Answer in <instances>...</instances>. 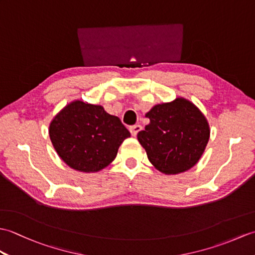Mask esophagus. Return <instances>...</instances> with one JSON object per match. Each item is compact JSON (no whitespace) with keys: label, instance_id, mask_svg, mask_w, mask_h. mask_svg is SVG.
Returning a JSON list of instances; mask_svg holds the SVG:
<instances>
[{"label":"esophagus","instance_id":"34e87169","mask_svg":"<svg viewBox=\"0 0 255 255\" xmlns=\"http://www.w3.org/2000/svg\"><path fill=\"white\" fill-rule=\"evenodd\" d=\"M142 129V127L140 126V125H133V126H131L130 127V132H131V134L133 137H136L137 136V133L141 130Z\"/></svg>","mask_w":255,"mask_h":255}]
</instances>
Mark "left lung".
<instances>
[{
  "label": "left lung",
  "instance_id": "left-lung-1",
  "mask_svg": "<svg viewBox=\"0 0 255 255\" xmlns=\"http://www.w3.org/2000/svg\"><path fill=\"white\" fill-rule=\"evenodd\" d=\"M150 123L137 134L149 161L164 174H178L199 161L210 129L204 114L183 97L153 106L145 114Z\"/></svg>",
  "mask_w": 255,
  "mask_h": 255
}]
</instances>
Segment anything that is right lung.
<instances>
[{"label": "right lung", "instance_id": "add662e5", "mask_svg": "<svg viewBox=\"0 0 255 255\" xmlns=\"http://www.w3.org/2000/svg\"><path fill=\"white\" fill-rule=\"evenodd\" d=\"M49 137L64 163L80 172H99L116 158L130 132L101 105L73 101L53 117Z\"/></svg>", "mask_w": 255, "mask_h": 255}]
</instances>
